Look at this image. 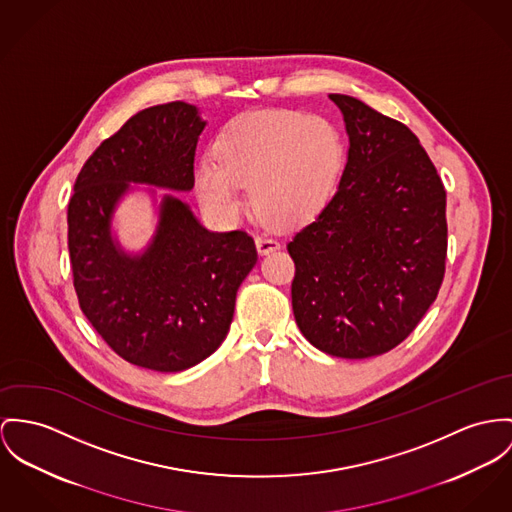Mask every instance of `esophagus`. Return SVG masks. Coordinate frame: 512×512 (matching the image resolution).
Returning <instances> with one entry per match:
<instances>
[{"label": "esophagus", "instance_id": "34e87169", "mask_svg": "<svg viewBox=\"0 0 512 512\" xmlns=\"http://www.w3.org/2000/svg\"><path fill=\"white\" fill-rule=\"evenodd\" d=\"M255 243H257V251H259L261 255H267V253L276 251V249L280 247V243L276 241L275 237L269 236H257Z\"/></svg>", "mask_w": 512, "mask_h": 512}]
</instances>
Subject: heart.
<instances>
[{
	"label": "heart",
	"mask_w": 512,
	"mask_h": 512,
	"mask_svg": "<svg viewBox=\"0 0 512 512\" xmlns=\"http://www.w3.org/2000/svg\"><path fill=\"white\" fill-rule=\"evenodd\" d=\"M343 165L345 142L331 120L261 111L228 122L193 179L200 204L222 220L239 216L241 187L249 185L251 206L263 220L298 228L325 210Z\"/></svg>",
	"instance_id": "b5f03b06"
}]
</instances>
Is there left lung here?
I'll return each mask as SVG.
<instances>
[{
	"label": "left lung",
	"mask_w": 512,
	"mask_h": 512,
	"mask_svg": "<svg viewBox=\"0 0 512 512\" xmlns=\"http://www.w3.org/2000/svg\"><path fill=\"white\" fill-rule=\"evenodd\" d=\"M349 134L339 189L286 245L292 310L323 353H388L417 327L446 265V191L419 138L362 101L331 93Z\"/></svg>",
	"instance_id": "obj_1"
}]
</instances>
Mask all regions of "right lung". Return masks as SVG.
Instances as JSON below:
<instances>
[{"label":"right lung","mask_w":512,"mask_h":512,"mask_svg":"<svg viewBox=\"0 0 512 512\" xmlns=\"http://www.w3.org/2000/svg\"><path fill=\"white\" fill-rule=\"evenodd\" d=\"M204 124L197 107L183 101L136 113L85 161L68 204L81 312L120 358L156 372L187 370L222 345L237 288L257 263L247 232H208L173 195L161 198L144 253L128 255L111 234L130 183L193 189Z\"/></svg>","instance_id":"add662e5"}]
</instances>
